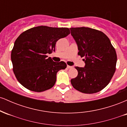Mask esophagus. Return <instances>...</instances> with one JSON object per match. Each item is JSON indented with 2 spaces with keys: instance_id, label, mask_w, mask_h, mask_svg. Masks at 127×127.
<instances>
[{
  "instance_id": "1",
  "label": "esophagus",
  "mask_w": 127,
  "mask_h": 127,
  "mask_svg": "<svg viewBox=\"0 0 127 127\" xmlns=\"http://www.w3.org/2000/svg\"><path fill=\"white\" fill-rule=\"evenodd\" d=\"M67 67L68 68H73V66H70V65H67Z\"/></svg>"
}]
</instances>
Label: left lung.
I'll return each instance as SVG.
<instances>
[{
    "label": "left lung",
    "mask_w": 127,
    "mask_h": 127,
    "mask_svg": "<svg viewBox=\"0 0 127 127\" xmlns=\"http://www.w3.org/2000/svg\"><path fill=\"white\" fill-rule=\"evenodd\" d=\"M76 43L78 55L84 57V67H75L78 75L71 79L74 88L93 94L109 84L116 70L117 55L110 40L99 30L89 27L70 28Z\"/></svg>",
    "instance_id": "obj_1"
}]
</instances>
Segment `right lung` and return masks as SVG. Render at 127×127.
Here are the masks:
<instances>
[{
  "label": "right lung",
  "mask_w": 127,
  "mask_h": 127,
  "mask_svg": "<svg viewBox=\"0 0 127 127\" xmlns=\"http://www.w3.org/2000/svg\"><path fill=\"white\" fill-rule=\"evenodd\" d=\"M70 34L68 28L37 26L22 33L11 52L13 71L23 87L42 92L55 85L57 73L66 68L64 62H54L46 54L55 51V43Z\"/></svg>",
  "instance_id": "1"
}]
</instances>
